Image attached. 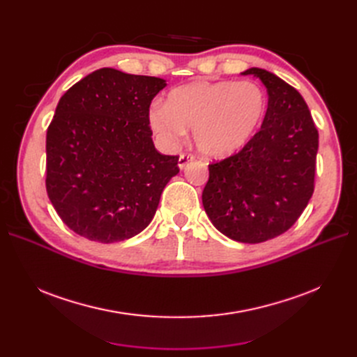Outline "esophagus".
<instances>
[{
  "instance_id": "esophagus-1",
  "label": "esophagus",
  "mask_w": 357,
  "mask_h": 357,
  "mask_svg": "<svg viewBox=\"0 0 357 357\" xmlns=\"http://www.w3.org/2000/svg\"><path fill=\"white\" fill-rule=\"evenodd\" d=\"M195 160V156L193 155H190V153H181L180 155V158H178V167L183 169V168H186L190 162H193Z\"/></svg>"
}]
</instances>
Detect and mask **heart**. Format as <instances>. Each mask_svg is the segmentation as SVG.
Returning <instances> with one entry per match:
<instances>
[{
    "mask_svg": "<svg viewBox=\"0 0 357 357\" xmlns=\"http://www.w3.org/2000/svg\"><path fill=\"white\" fill-rule=\"evenodd\" d=\"M266 93L255 82H199L171 91L165 105H153L149 125L167 147H176L192 128L201 153L225 158L240 150L261 126Z\"/></svg>",
    "mask_w": 357,
    "mask_h": 357,
    "instance_id": "obj_1",
    "label": "heart"
}]
</instances>
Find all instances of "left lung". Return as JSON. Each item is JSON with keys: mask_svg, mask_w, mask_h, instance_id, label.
<instances>
[{"mask_svg": "<svg viewBox=\"0 0 357 357\" xmlns=\"http://www.w3.org/2000/svg\"><path fill=\"white\" fill-rule=\"evenodd\" d=\"M268 92L262 126L244 147L208 165L202 205L231 240L264 243L295 225L314 192L319 132L301 93L261 68Z\"/></svg>", "mask_w": 357, "mask_h": 357, "instance_id": "8db88e82", "label": "left lung"}]
</instances>
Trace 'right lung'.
Returning a JSON list of instances; mask_svg holds the SVG:
<instances>
[{
  "label": "right lung",
  "instance_id": "obj_1",
  "mask_svg": "<svg viewBox=\"0 0 357 357\" xmlns=\"http://www.w3.org/2000/svg\"><path fill=\"white\" fill-rule=\"evenodd\" d=\"M164 79L101 68L62 95L46 135V190L61 220L91 241L117 243L152 222L180 171L160 155L149 112Z\"/></svg>",
  "mask_w": 357,
  "mask_h": 357
}]
</instances>
